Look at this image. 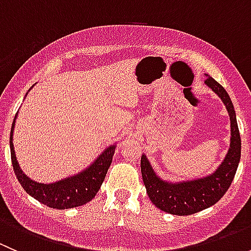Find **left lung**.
<instances>
[{
    "label": "left lung",
    "instance_id": "8db88e82",
    "mask_svg": "<svg viewBox=\"0 0 251 251\" xmlns=\"http://www.w3.org/2000/svg\"><path fill=\"white\" fill-rule=\"evenodd\" d=\"M205 83L221 98L231 120V144L220 168L204 178L169 183L156 176L146 155L141 158L142 178L149 199L156 207L169 214L179 216L192 215L216 204L231 186L240 160L242 143L231 98L226 90L212 77L207 76Z\"/></svg>",
    "mask_w": 251,
    "mask_h": 251
}]
</instances>
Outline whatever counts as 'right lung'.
<instances>
[{"label": "right lung", "instance_id": "right-lung-1", "mask_svg": "<svg viewBox=\"0 0 251 251\" xmlns=\"http://www.w3.org/2000/svg\"><path fill=\"white\" fill-rule=\"evenodd\" d=\"M14 121H16V119L12 124L11 137H9L12 164H13V170L18 181L27 194L34 197L36 201H41L42 204L58 210L80 206V205L88 203L95 198L97 192L100 191V186H102L103 181H104L105 175H107L111 160H113L115 146H111L105 149L98 156L97 160L81 174L62 179V181L54 182V183H37V182H34L29 177L25 176L17 161L16 151H14L13 147Z\"/></svg>", "mask_w": 251, "mask_h": 251}]
</instances>
